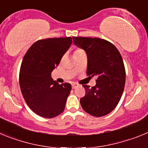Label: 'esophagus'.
I'll return each instance as SVG.
<instances>
[{"instance_id":"1","label":"esophagus","mask_w":148,"mask_h":148,"mask_svg":"<svg viewBox=\"0 0 148 148\" xmlns=\"http://www.w3.org/2000/svg\"><path fill=\"white\" fill-rule=\"evenodd\" d=\"M77 87H78V84L77 83H73V84H72V87H73V89L76 88Z\"/></svg>"}]
</instances>
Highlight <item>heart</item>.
<instances>
[{"instance_id":"1","label":"heart","mask_w":148,"mask_h":148,"mask_svg":"<svg viewBox=\"0 0 148 148\" xmlns=\"http://www.w3.org/2000/svg\"><path fill=\"white\" fill-rule=\"evenodd\" d=\"M84 53V51L82 50V49H77L75 51V53H74V56H75V55L82 54V53Z\"/></svg>"}]
</instances>
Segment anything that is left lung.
<instances>
[{"instance_id": "obj_1", "label": "left lung", "mask_w": 148, "mask_h": 148, "mask_svg": "<svg viewBox=\"0 0 148 148\" xmlns=\"http://www.w3.org/2000/svg\"><path fill=\"white\" fill-rule=\"evenodd\" d=\"M73 42L87 56V75L96 77L92 87L83 85L86 94L80 99L85 112L95 117L108 115L119 102L125 84V69L117 48L97 38L73 37Z\"/></svg>"}]
</instances>
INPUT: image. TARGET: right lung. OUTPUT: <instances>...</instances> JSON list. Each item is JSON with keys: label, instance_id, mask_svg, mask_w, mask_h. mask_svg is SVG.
<instances>
[{"label": "right lung", "instance_id": "right-lung-1", "mask_svg": "<svg viewBox=\"0 0 148 148\" xmlns=\"http://www.w3.org/2000/svg\"><path fill=\"white\" fill-rule=\"evenodd\" d=\"M72 42L70 37L39 40L23 57L19 74L21 90L27 105L38 116L53 118L64 110L71 84H59L53 81L51 73Z\"/></svg>", "mask_w": 148, "mask_h": 148}]
</instances>
